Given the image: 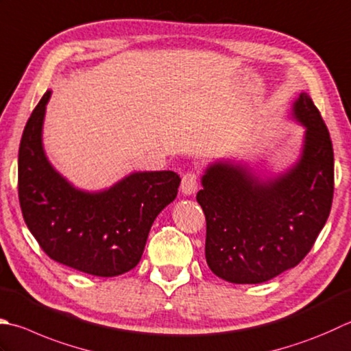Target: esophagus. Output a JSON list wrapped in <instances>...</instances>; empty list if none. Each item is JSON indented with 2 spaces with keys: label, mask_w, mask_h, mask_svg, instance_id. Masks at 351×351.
<instances>
[{
  "label": "esophagus",
  "mask_w": 351,
  "mask_h": 351,
  "mask_svg": "<svg viewBox=\"0 0 351 351\" xmlns=\"http://www.w3.org/2000/svg\"><path fill=\"white\" fill-rule=\"evenodd\" d=\"M196 190H197V175L195 171H187V173L182 176L181 191L185 196H190L193 195Z\"/></svg>",
  "instance_id": "obj_1"
}]
</instances>
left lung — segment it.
Returning a JSON list of instances; mask_svg holds the SVG:
<instances>
[{
    "instance_id": "left-lung-1",
    "label": "left lung",
    "mask_w": 351,
    "mask_h": 351,
    "mask_svg": "<svg viewBox=\"0 0 351 351\" xmlns=\"http://www.w3.org/2000/svg\"><path fill=\"white\" fill-rule=\"evenodd\" d=\"M306 128L300 160L277 176L260 178L246 164L216 161L196 201L207 221L205 258L219 278L265 283L297 266L317 240L333 201V146L307 93L292 105Z\"/></svg>"
}]
</instances>
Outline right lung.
<instances>
[{
	"label": "right lung",
	"mask_w": 351,
	"mask_h": 351,
	"mask_svg": "<svg viewBox=\"0 0 351 351\" xmlns=\"http://www.w3.org/2000/svg\"><path fill=\"white\" fill-rule=\"evenodd\" d=\"M47 91L24 128L18 195L24 221L54 262L97 277L138 265L156 216L175 201V171H135L101 191L75 189L48 161L43 146Z\"/></svg>",
	"instance_id": "add662e5"
}]
</instances>
